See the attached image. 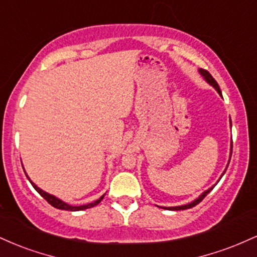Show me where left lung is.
<instances>
[{
    "label": "left lung",
    "mask_w": 257,
    "mask_h": 257,
    "mask_svg": "<svg viewBox=\"0 0 257 257\" xmlns=\"http://www.w3.org/2000/svg\"><path fill=\"white\" fill-rule=\"evenodd\" d=\"M199 72L202 73V75H203V77H204V78L206 79V81L209 82V83H210L211 85H213V87L215 88V89H216L217 91H219V94H220V95H222V94H221V90H220V87H219V84H217V82L215 81L213 76H211L210 73H209V71H206V70H204V69H200V70H199ZM231 149H232V147H231ZM231 156H232V150H231ZM225 172H226V170H225ZM225 172H223V174H225ZM211 190H213V187H211V188H209V190H208V191H205V192L203 193V194H200V196H199V198H197L196 200H194V202L190 203V204L181 205V206H172V208H166V209H169V210H185V209H190V208H193V206H196L197 204H199V203L202 202V200L205 198V196H206V194H208L209 192H210Z\"/></svg>",
    "instance_id": "8db88e82"
}]
</instances>
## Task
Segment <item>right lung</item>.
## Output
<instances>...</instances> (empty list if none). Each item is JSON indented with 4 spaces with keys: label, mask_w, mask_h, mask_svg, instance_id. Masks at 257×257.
Returning a JSON list of instances; mask_svg holds the SVG:
<instances>
[{
    "label": "right lung",
    "mask_w": 257,
    "mask_h": 257,
    "mask_svg": "<svg viewBox=\"0 0 257 257\" xmlns=\"http://www.w3.org/2000/svg\"><path fill=\"white\" fill-rule=\"evenodd\" d=\"M29 180H30V179H29ZM30 182H31V185L34 186V188H35V190H36L37 192L40 193L41 196H42L43 198L46 199L47 202L49 203V204H51L52 206H54V208H57V209H61V210H70V211H78V210H84V209H89V208H93V206L98 205L99 203L101 202V199L104 198V196H102V197H100V198H99L98 200H95V202H94V203H90V204H87V205H79V206H72V205H69V204H66V203H64L63 200L58 199L57 197H54V196H52V194H49V193L44 192V191L41 190V188H38L37 186L35 185L34 182H32V181H30Z\"/></svg>",
    "instance_id": "add662e5"
}]
</instances>
